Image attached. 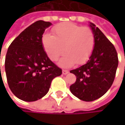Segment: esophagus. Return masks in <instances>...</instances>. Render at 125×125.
Masks as SVG:
<instances>
[{"label": "esophagus", "mask_w": 125, "mask_h": 125, "mask_svg": "<svg viewBox=\"0 0 125 125\" xmlns=\"http://www.w3.org/2000/svg\"><path fill=\"white\" fill-rule=\"evenodd\" d=\"M68 73H69V71H68V70H64V69H63L62 71L63 74H67Z\"/></svg>", "instance_id": "1"}]
</instances>
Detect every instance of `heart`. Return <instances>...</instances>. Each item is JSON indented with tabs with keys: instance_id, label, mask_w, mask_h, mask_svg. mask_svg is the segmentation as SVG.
I'll use <instances>...</instances> for the list:
<instances>
[{
	"instance_id": "b5f03b06",
	"label": "heart",
	"mask_w": 125,
	"mask_h": 125,
	"mask_svg": "<svg viewBox=\"0 0 125 125\" xmlns=\"http://www.w3.org/2000/svg\"><path fill=\"white\" fill-rule=\"evenodd\" d=\"M53 35L44 34L42 38L43 48L51 60H58L65 51L66 53L59 63L69 67L76 63L82 64L90 57L95 46V37L90 28L63 22L53 27Z\"/></svg>"
}]
</instances>
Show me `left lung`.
Listing matches in <instances>:
<instances>
[{
    "mask_svg": "<svg viewBox=\"0 0 125 125\" xmlns=\"http://www.w3.org/2000/svg\"><path fill=\"white\" fill-rule=\"evenodd\" d=\"M89 26L95 37L93 53L85 64L70 71L77 77L70 91L84 101H95L109 90L119 62L114 45L93 23L90 22Z\"/></svg>",
    "mask_w": 125,
    "mask_h": 125,
    "instance_id": "left-lung-1",
    "label": "left lung"
}]
</instances>
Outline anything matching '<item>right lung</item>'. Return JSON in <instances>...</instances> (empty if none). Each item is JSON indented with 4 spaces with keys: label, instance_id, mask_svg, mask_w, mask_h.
Returning <instances> with one entry per match:
<instances>
[{
    "label": "right lung",
    "instance_id": "obj_1",
    "mask_svg": "<svg viewBox=\"0 0 125 125\" xmlns=\"http://www.w3.org/2000/svg\"><path fill=\"white\" fill-rule=\"evenodd\" d=\"M51 24L42 20L35 21L8 48L5 60L7 82L11 92L22 101L42 98L48 92L53 79L62 74L48 57L42 44V35Z\"/></svg>",
    "mask_w": 125,
    "mask_h": 125
}]
</instances>
